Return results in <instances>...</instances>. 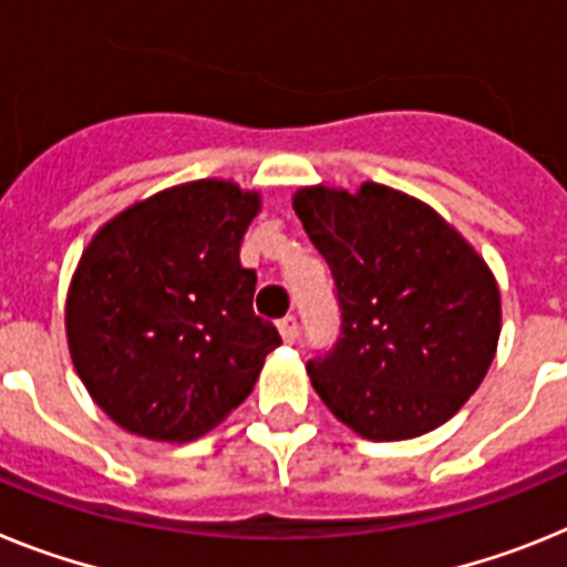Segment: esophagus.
Returning <instances> with one entry per match:
<instances>
[{
  "instance_id": "esophagus-1",
  "label": "esophagus",
  "mask_w": 567,
  "mask_h": 567,
  "mask_svg": "<svg viewBox=\"0 0 567 567\" xmlns=\"http://www.w3.org/2000/svg\"><path fill=\"white\" fill-rule=\"evenodd\" d=\"M277 324H279V333H282L285 342H297V337H299V322H297V317H293V313H288V317H282Z\"/></svg>"
}]
</instances>
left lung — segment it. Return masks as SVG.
I'll return each instance as SVG.
<instances>
[{
  "instance_id": "1",
  "label": "left lung",
  "mask_w": 567,
  "mask_h": 567,
  "mask_svg": "<svg viewBox=\"0 0 567 567\" xmlns=\"http://www.w3.org/2000/svg\"><path fill=\"white\" fill-rule=\"evenodd\" d=\"M293 210L331 268L339 337L308 359L337 420L365 440H413L480 388L502 328L488 265L413 196L302 188Z\"/></svg>"
}]
</instances>
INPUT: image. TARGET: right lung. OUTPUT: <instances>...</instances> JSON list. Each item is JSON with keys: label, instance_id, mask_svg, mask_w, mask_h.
Returning a JSON list of instances; mask_svg holds the SVG:
<instances>
[{"label": "right lung", "instance_id": "right-lung-1", "mask_svg": "<svg viewBox=\"0 0 567 567\" xmlns=\"http://www.w3.org/2000/svg\"><path fill=\"white\" fill-rule=\"evenodd\" d=\"M259 196L202 179L107 223L68 293L73 368L96 405L147 440H194L254 391L282 337L254 313L239 245Z\"/></svg>", "mask_w": 567, "mask_h": 567}]
</instances>
